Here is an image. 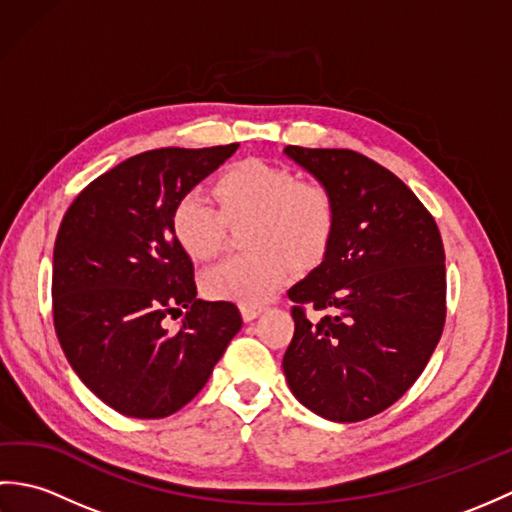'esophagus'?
<instances>
[{
    "label": "esophagus",
    "instance_id": "34e87169",
    "mask_svg": "<svg viewBox=\"0 0 512 512\" xmlns=\"http://www.w3.org/2000/svg\"><path fill=\"white\" fill-rule=\"evenodd\" d=\"M264 306H239V312H242V319L244 321H253L257 319L259 314H262Z\"/></svg>",
    "mask_w": 512,
    "mask_h": 512
}]
</instances>
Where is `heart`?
Wrapping results in <instances>:
<instances>
[{
  "label": "heart",
  "mask_w": 512,
  "mask_h": 512,
  "mask_svg": "<svg viewBox=\"0 0 512 512\" xmlns=\"http://www.w3.org/2000/svg\"><path fill=\"white\" fill-rule=\"evenodd\" d=\"M217 206L189 191L171 209V233L193 259L220 253L228 224L250 222L246 244L255 253L224 259L206 270L202 290L209 299L262 306L286 284L292 266H317L336 233V198L317 180H299L288 167L250 158L215 182Z\"/></svg>",
  "instance_id": "obj_1"
}]
</instances>
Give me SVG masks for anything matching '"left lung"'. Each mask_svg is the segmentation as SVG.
I'll use <instances>...</instances> for the list:
<instances>
[{"instance_id":"8db88e82","label":"left lung","mask_w":512,"mask_h":512,"mask_svg":"<svg viewBox=\"0 0 512 512\" xmlns=\"http://www.w3.org/2000/svg\"><path fill=\"white\" fill-rule=\"evenodd\" d=\"M286 154L339 209L323 262L288 290L295 334L284 374L301 405L334 422L376 416L416 383L447 319V268L433 215L405 182L352 149ZM331 314L312 324L305 308Z\"/></svg>"}]
</instances>
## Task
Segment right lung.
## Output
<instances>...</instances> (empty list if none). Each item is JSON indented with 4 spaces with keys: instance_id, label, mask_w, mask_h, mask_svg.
<instances>
[{
    "instance_id": "right-lung-1",
    "label": "right lung",
    "mask_w": 512,
    "mask_h": 512,
    "mask_svg": "<svg viewBox=\"0 0 512 512\" xmlns=\"http://www.w3.org/2000/svg\"><path fill=\"white\" fill-rule=\"evenodd\" d=\"M239 145L162 147L92 180L65 211L52 259V319L85 387L129 418H167L200 394L242 328L231 301H202L171 209ZM187 307L178 333L169 313Z\"/></svg>"
}]
</instances>
